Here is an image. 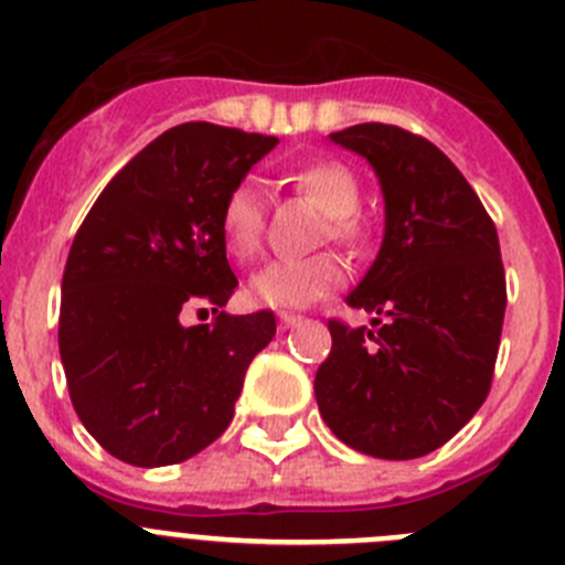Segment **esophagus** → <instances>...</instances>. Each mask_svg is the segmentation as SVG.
Listing matches in <instances>:
<instances>
[{
    "label": "esophagus",
    "instance_id": "esophagus-1",
    "mask_svg": "<svg viewBox=\"0 0 565 565\" xmlns=\"http://www.w3.org/2000/svg\"><path fill=\"white\" fill-rule=\"evenodd\" d=\"M277 319L282 328H297V324H302V317H299V313H291V310H279Z\"/></svg>",
    "mask_w": 565,
    "mask_h": 565
}]
</instances>
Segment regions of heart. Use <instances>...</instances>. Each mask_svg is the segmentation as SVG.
<instances>
[{
    "label": "heart",
    "instance_id": "1",
    "mask_svg": "<svg viewBox=\"0 0 565 565\" xmlns=\"http://www.w3.org/2000/svg\"><path fill=\"white\" fill-rule=\"evenodd\" d=\"M299 193L317 201L330 215V232L339 241H359L361 221L355 218L361 201L359 179L339 162H319L294 175ZM266 232V190L257 179H241L226 193L221 206V235L237 260H248L260 252ZM344 282V266L333 255L279 257L257 268L248 279V294L266 308H308L328 297Z\"/></svg>",
    "mask_w": 565,
    "mask_h": 565
}]
</instances>
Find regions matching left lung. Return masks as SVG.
Instances as JSON below:
<instances>
[{
  "label": "left lung",
  "instance_id": "8db88e82",
  "mask_svg": "<svg viewBox=\"0 0 565 565\" xmlns=\"http://www.w3.org/2000/svg\"><path fill=\"white\" fill-rule=\"evenodd\" d=\"M375 170L384 241L347 294L372 328L330 322L313 392L330 431L377 459L437 451L479 412L493 381L507 282L495 226L457 164L384 122L330 134Z\"/></svg>",
  "mask_w": 565,
  "mask_h": 565
}]
</instances>
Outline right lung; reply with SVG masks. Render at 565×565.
Segmentation results:
<instances>
[{
  "mask_svg": "<svg viewBox=\"0 0 565 565\" xmlns=\"http://www.w3.org/2000/svg\"><path fill=\"white\" fill-rule=\"evenodd\" d=\"M277 137L184 122L114 175L72 241L58 350L72 406L111 457L184 462L235 414L243 375L277 333L271 310L232 317L237 279L221 206ZM212 307V326H184Z\"/></svg>",
  "mask_w": 565,
  "mask_h": 565,
  "instance_id": "obj_1",
  "label": "right lung"
}]
</instances>
